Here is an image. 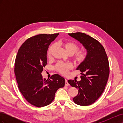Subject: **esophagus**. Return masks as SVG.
<instances>
[{
    "label": "esophagus",
    "mask_w": 123,
    "mask_h": 123,
    "mask_svg": "<svg viewBox=\"0 0 123 123\" xmlns=\"http://www.w3.org/2000/svg\"><path fill=\"white\" fill-rule=\"evenodd\" d=\"M69 84V83H68V80H67L66 79H65V85L66 86H68Z\"/></svg>",
    "instance_id": "34e87169"
}]
</instances>
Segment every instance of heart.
I'll use <instances>...</instances> for the list:
<instances>
[{
    "instance_id": "1",
    "label": "heart",
    "mask_w": 123,
    "mask_h": 123,
    "mask_svg": "<svg viewBox=\"0 0 123 123\" xmlns=\"http://www.w3.org/2000/svg\"><path fill=\"white\" fill-rule=\"evenodd\" d=\"M59 43L64 48L66 52L69 55H71L76 52L75 55H74V61L77 64H83L86 61L87 57V52L83 51H78V50H79V46L76 43L72 42H61ZM54 48V44H52L49 47L48 51V56H51ZM72 68V66L70 63H65L62 62H58L55 67L56 70L63 75H66L67 74L68 71Z\"/></svg>"
}]
</instances>
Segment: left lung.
<instances>
[{
	"label": "left lung",
	"instance_id": "left-lung-1",
	"mask_svg": "<svg viewBox=\"0 0 123 123\" xmlns=\"http://www.w3.org/2000/svg\"><path fill=\"white\" fill-rule=\"evenodd\" d=\"M80 42L87 51V57L76 70H80V81L69 80L72 87L79 89L73 100L77 105L87 106L94 103L101 95L107 84L109 74V65L105 49L97 40L83 33H69Z\"/></svg>",
	"mask_w": 123,
	"mask_h": 123
}]
</instances>
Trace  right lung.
I'll return each mask as SVG.
<instances>
[{
  "mask_svg": "<svg viewBox=\"0 0 123 123\" xmlns=\"http://www.w3.org/2000/svg\"><path fill=\"white\" fill-rule=\"evenodd\" d=\"M58 34H42L28 38L16 55L14 72L18 88L25 99L35 107L49 105L56 92L65 86V79L58 74L51 76V80L43 79L42 75L47 65L48 47Z\"/></svg>",
  "mask_w": 123,
  "mask_h": 123,
  "instance_id": "add662e5",
  "label": "right lung"
}]
</instances>
